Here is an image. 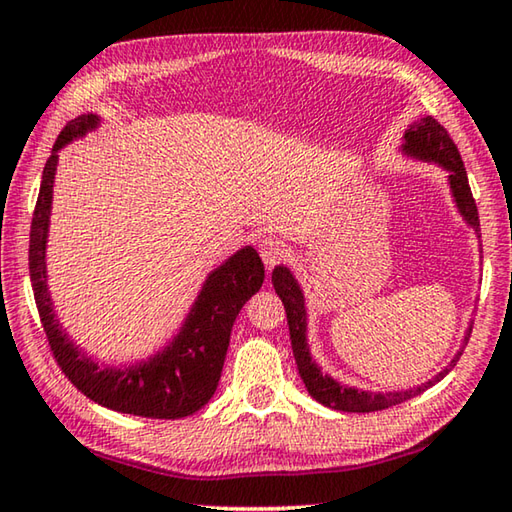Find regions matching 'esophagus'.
<instances>
[{
    "label": "esophagus",
    "instance_id": "obj_1",
    "mask_svg": "<svg viewBox=\"0 0 512 512\" xmlns=\"http://www.w3.org/2000/svg\"><path fill=\"white\" fill-rule=\"evenodd\" d=\"M259 255H262L266 268L271 271L277 262H282L284 255H287V250H284V246L277 239H264L262 244H259Z\"/></svg>",
    "mask_w": 512,
    "mask_h": 512
}]
</instances>
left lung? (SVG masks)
Instances as JSON below:
<instances>
[{
  "label": "left lung",
  "instance_id": "obj_1",
  "mask_svg": "<svg viewBox=\"0 0 512 512\" xmlns=\"http://www.w3.org/2000/svg\"><path fill=\"white\" fill-rule=\"evenodd\" d=\"M402 153L411 155L415 160L433 162L438 167H443L449 176V189H452L454 203L461 212L463 221L474 228L476 237L479 235V212H476V203L472 198L470 183H467V173L463 167L461 153H458L456 144L443 126L438 124L433 117H422L406 128L404 133V144ZM273 287L275 293L280 296L284 309H287V320H289V334H291V348L293 357L298 363V372L302 381H305L309 395L314 397L316 402L329 406L334 411H348V413H370V411H381L388 409V406L402 404L411 397L420 395L427 391L429 386L436 384V381L443 379L449 370L456 366L461 352H456V357L449 361V366L438 372L436 377L424 381L422 386L409 388V391H393V393H372V391H359L354 386H345L334 377L323 375V370L318 368V363L311 359L309 343H307V309H305V296H302V289L296 277L289 271L287 266H275L273 271ZM472 327L467 329L465 343L470 339Z\"/></svg>",
  "mask_w": 512,
  "mask_h": 512
}]
</instances>
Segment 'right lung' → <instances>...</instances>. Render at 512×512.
Listing matches in <instances>:
<instances>
[{
	"label": "right lung",
	"instance_id": "obj_1",
	"mask_svg": "<svg viewBox=\"0 0 512 512\" xmlns=\"http://www.w3.org/2000/svg\"><path fill=\"white\" fill-rule=\"evenodd\" d=\"M99 124V115L92 112L69 121L60 131L42 171L29 239L33 298L60 370L83 395L119 413L178 420L196 413L212 400L221 379L232 325L241 307L262 289L264 264L257 250L246 246L214 268L178 334L146 361L124 368L99 366V361L81 352L54 314V302L47 287V237L58 151L94 131Z\"/></svg>",
	"mask_w": 512,
	"mask_h": 512
}]
</instances>
